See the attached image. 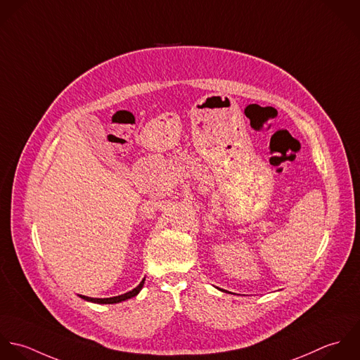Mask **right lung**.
I'll return each instance as SVG.
<instances>
[{
  "label": "right lung",
  "instance_id": "1",
  "mask_svg": "<svg viewBox=\"0 0 360 360\" xmlns=\"http://www.w3.org/2000/svg\"><path fill=\"white\" fill-rule=\"evenodd\" d=\"M143 284L144 278L142 280V283H141L138 287L134 288L132 290H129V292H127V293H122V295H118V296H112V297H89V296H83V295H80V297H82V299H84V300H87V302L101 303V304L120 303V302H124V300H127V299H131V297L136 296V295L141 292V289L143 288Z\"/></svg>",
  "mask_w": 360,
  "mask_h": 360
}]
</instances>
